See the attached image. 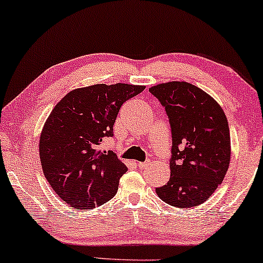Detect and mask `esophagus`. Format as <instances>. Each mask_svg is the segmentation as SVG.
Masks as SVG:
<instances>
[{"label": "esophagus", "mask_w": 263, "mask_h": 263, "mask_svg": "<svg viewBox=\"0 0 263 263\" xmlns=\"http://www.w3.org/2000/svg\"><path fill=\"white\" fill-rule=\"evenodd\" d=\"M148 164H149V162H137V163H136V165H137V167H139L140 169H144L145 167H147Z\"/></svg>", "instance_id": "34e87169"}]
</instances>
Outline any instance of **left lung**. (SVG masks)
I'll return each instance as SVG.
<instances>
[{"label": "left lung", "mask_w": 263, "mask_h": 263, "mask_svg": "<svg viewBox=\"0 0 263 263\" xmlns=\"http://www.w3.org/2000/svg\"><path fill=\"white\" fill-rule=\"evenodd\" d=\"M160 101L172 132L171 179L156 188L159 197L177 208L196 207L222 183L230 161L228 121L219 103L188 82L149 88Z\"/></svg>", "instance_id": "obj_1"}]
</instances>
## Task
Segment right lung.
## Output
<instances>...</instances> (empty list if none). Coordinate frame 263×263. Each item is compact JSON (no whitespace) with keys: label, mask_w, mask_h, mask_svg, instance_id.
Segmentation results:
<instances>
[{"label":"right lung","mask_w":263,"mask_h":263,"mask_svg":"<svg viewBox=\"0 0 263 263\" xmlns=\"http://www.w3.org/2000/svg\"><path fill=\"white\" fill-rule=\"evenodd\" d=\"M143 90L126 83L95 84L68 92L52 109L40 137V159L50 187L70 207H99L118 192L127 167L100 144L114 136L122 104Z\"/></svg>","instance_id":"right-lung-1"}]
</instances>
